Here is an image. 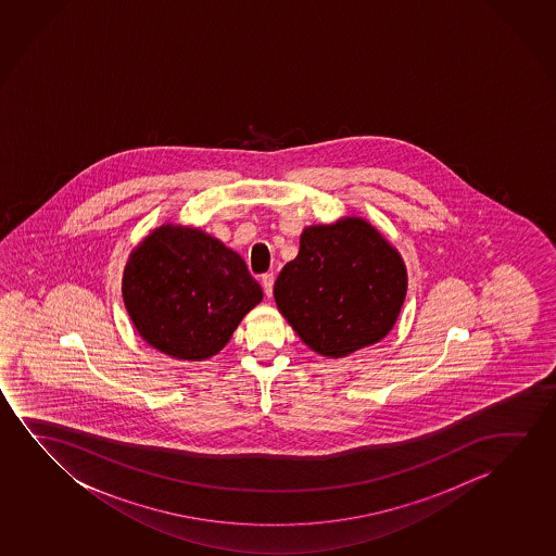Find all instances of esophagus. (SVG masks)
Returning <instances> with one entry per match:
<instances>
[{
	"instance_id": "1",
	"label": "esophagus",
	"mask_w": 556,
	"mask_h": 556,
	"mask_svg": "<svg viewBox=\"0 0 556 556\" xmlns=\"http://www.w3.org/2000/svg\"><path fill=\"white\" fill-rule=\"evenodd\" d=\"M274 274L262 275V287H264V292H266V296H271V294H274Z\"/></svg>"
}]
</instances>
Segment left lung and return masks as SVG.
<instances>
[{
    "mask_svg": "<svg viewBox=\"0 0 556 556\" xmlns=\"http://www.w3.org/2000/svg\"><path fill=\"white\" fill-rule=\"evenodd\" d=\"M406 287L395 247L368 222L348 216L304 229L296 258L275 281L274 296L309 350L340 358L389 334Z\"/></svg>",
    "mask_w": 556,
    "mask_h": 556,
    "instance_id": "obj_1",
    "label": "left lung"
}]
</instances>
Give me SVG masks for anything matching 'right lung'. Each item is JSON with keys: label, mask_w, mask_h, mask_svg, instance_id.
Returning a JSON list of instances; mask_svg holds the SVG:
<instances>
[{"label": "right lung", "mask_w": 556, "mask_h": 556, "mask_svg": "<svg viewBox=\"0 0 556 556\" xmlns=\"http://www.w3.org/2000/svg\"><path fill=\"white\" fill-rule=\"evenodd\" d=\"M122 289L138 334L184 361L216 355L264 296L237 252L175 224L153 229L130 252Z\"/></svg>", "instance_id": "add662e5"}]
</instances>
